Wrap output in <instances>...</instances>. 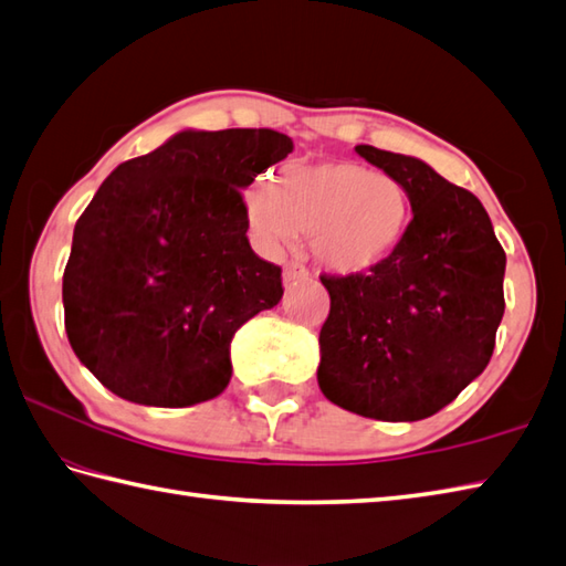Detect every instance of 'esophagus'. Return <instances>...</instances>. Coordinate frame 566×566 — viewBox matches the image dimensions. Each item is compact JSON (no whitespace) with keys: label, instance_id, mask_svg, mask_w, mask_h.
Here are the masks:
<instances>
[{"label":"esophagus","instance_id":"esophagus-1","mask_svg":"<svg viewBox=\"0 0 566 566\" xmlns=\"http://www.w3.org/2000/svg\"><path fill=\"white\" fill-rule=\"evenodd\" d=\"M306 276H308V270L304 268L302 262H296V260L286 262V268H284V284H296V282L306 280Z\"/></svg>","mask_w":566,"mask_h":566}]
</instances>
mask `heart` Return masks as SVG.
Masks as SVG:
<instances>
[{
  "instance_id": "1",
  "label": "heart",
  "mask_w": 566,
  "mask_h": 566,
  "mask_svg": "<svg viewBox=\"0 0 566 566\" xmlns=\"http://www.w3.org/2000/svg\"><path fill=\"white\" fill-rule=\"evenodd\" d=\"M250 235L264 252L308 235V250L338 274H367L387 262L411 223L399 177L347 160L292 163L270 185L245 191Z\"/></svg>"
}]
</instances>
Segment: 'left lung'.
<instances>
[{
    "label": "left lung",
    "instance_id": "left-lung-1",
    "mask_svg": "<svg viewBox=\"0 0 566 566\" xmlns=\"http://www.w3.org/2000/svg\"><path fill=\"white\" fill-rule=\"evenodd\" d=\"M355 150L401 179L413 219L379 268L321 276L331 314L318 335V387L357 416L420 420L486 369L506 308V252L472 191L411 155Z\"/></svg>",
    "mask_w": 566,
    "mask_h": 566
}]
</instances>
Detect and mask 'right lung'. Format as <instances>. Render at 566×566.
<instances>
[{
    "mask_svg": "<svg viewBox=\"0 0 566 566\" xmlns=\"http://www.w3.org/2000/svg\"><path fill=\"white\" fill-rule=\"evenodd\" d=\"M292 150L270 128H187L104 179L72 233L63 306L106 389L185 408L228 387L235 331L284 294L248 243L240 189Z\"/></svg>",
    "mask_w": 566,
    "mask_h": 566,
    "instance_id": "1",
    "label": "right lung"
}]
</instances>
